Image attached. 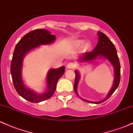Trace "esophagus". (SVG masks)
Listing matches in <instances>:
<instances>
[{
    "label": "esophagus",
    "mask_w": 133,
    "mask_h": 133,
    "mask_svg": "<svg viewBox=\"0 0 133 133\" xmlns=\"http://www.w3.org/2000/svg\"><path fill=\"white\" fill-rule=\"evenodd\" d=\"M67 68H68V69H74L75 68V63L72 62H70V63H68V64H67Z\"/></svg>",
    "instance_id": "34e87169"
}]
</instances>
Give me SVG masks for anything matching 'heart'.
Wrapping results in <instances>:
<instances>
[{
    "label": "heart",
    "instance_id": "1",
    "mask_svg": "<svg viewBox=\"0 0 133 133\" xmlns=\"http://www.w3.org/2000/svg\"><path fill=\"white\" fill-rule=\"evenodd\" d=\"M84 43V41L83 40L80 39V40H77L75 42V45L77 47H80ZM90 43H86L84 45V48L85 49H89L90 48Z\"/></svg>",
    "mask_w": 133,
    "mask_h": 133
}]
</instances>
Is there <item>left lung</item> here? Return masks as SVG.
Listing matches in <instances>:
<instances>
[{"mask_svg": "<svg viewBox=\"0 0 133 133\" xmlns=\"http://www.w3.org/2000/svg\"><path fill=\"white\" fill-rule=\"evenodd\" d=\"M97 34L99 35V41H98L96 47L92 51L87 52V53H84L80 58L79 61L82 62H89L95 60L97 58H106L109 61L110 63L114 66L115 76L114 84H113L111 90L109 91L105 99L99 101V102H92V101H87V100L82 99L80 97H79L83 101H85L87 102L92 103V104H101V103L108 99L112 95V94L116 90V89L118 87L121 79L120 63H119V58L117 56V50H116V48L114 47V44L112 43V41L109 39L108 37L103 32L99 31ZM75 80L74 88L75 92L78 96V93H77V85H78L79 79H80V74L77 70L75 71Z\"/></svg>", "mask_w": 133, "mask_h": 133, "instance_id": "left-lung-1", "label": "left lung"}]
</instances>
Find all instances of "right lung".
Masks as SVG:
<instances>
[{"instance_id":"add662e5","label":"right lung","mask_w":133,"mask_h":133,"mask_svg":"<svg viewBox=\"0 0 133 133\" xmlns=\"http://www.w3.org/2000/svg\"><path fill=\"white\" fill-rule=\"evenodd\" d=\"M55 39L56 36L51 34L46 29H35L24 36L15 48L10 65V74L13 84L18 94L31 102L38 103L51 97L56 90L58 80L65 72V67L63 66L59 68L50 70L46 77L47 90L44 93L38 94L27 88L22 81L21 74L24 56L29 51L39 46V45L53 43Z\"/></svg>"}]
</instances>
